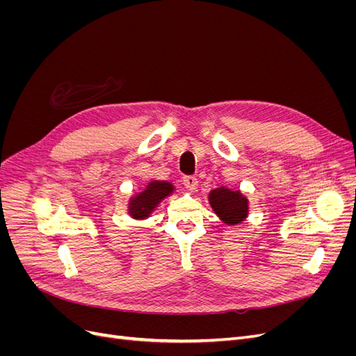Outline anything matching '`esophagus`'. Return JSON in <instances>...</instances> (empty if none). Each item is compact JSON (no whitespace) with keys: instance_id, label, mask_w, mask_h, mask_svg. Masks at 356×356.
Instances as JSON below:
<instances>
[{"instance_id":"obj_1","label":"esophagus","mask_w":356,"mask_h":356,"mask_svg":"<svg viewBox=\"0 0 356 356\" xmlns=\"http://www.w3.org/2000/svg\"><path fill=\"white\" fill-rule=\"evenodd\" d=\"M182 184H184L186 188L191 193H195L197 190V179L195 177H184L182 178Z\"/></svg>"}]
</instances>
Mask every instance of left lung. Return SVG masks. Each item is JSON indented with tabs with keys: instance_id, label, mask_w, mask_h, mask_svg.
Returning a JSON list of instances; mask_svg holds the SVG:
<instances>
[{
	"instance_id": "1",
	"label": "left lung",
	"mask_w": 356,
	"mask_h": 356,
	"mask_svg": "<svg viewBox=\"0 0 356 356\" xmlns=\"http://www.w3.org/2000/svg\"><path fill=\"white\" fill-rule=\"evenodd\" d=\"M208 200L215 215L227 225H238L250 215V200L241 190L213 188L209 191Z\"/></svg>"
}]
</instances>
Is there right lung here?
I'll return each instance as SVG.
<instances>
[{"label": "right lung", "instance_id": "right-lung-1", "mask_svg": "<svg viewBox=\"0 0 356 356\" xmlns=\"http://www.w3.org/2000/svg\"><path fill=\"white\" fill-rule=\"evenodd\" d=\"M175 186L169 181H149L144 190L135 193V195L127 202V213L129 217L143 221L152 215L161 200H165L170 195H174Z\"/></svg>", "mask_w": 356, "mask_h": 356}]
</instances>
